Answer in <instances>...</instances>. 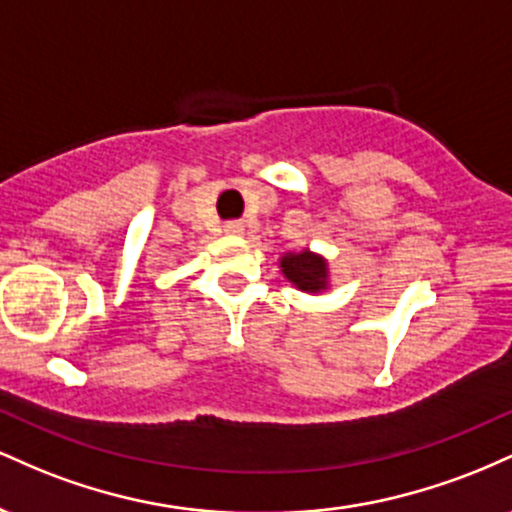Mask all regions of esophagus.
I'll list each match as a JSON object with an SVG mask.
<instances>
[{"label":"esophagus","mask_w":512,"mask_h":512,"mask_svg":"<svg viewBox=\"0 0 512 512\" xmlns=\"http://www.w3.org/2000/svg\"><path fill=\"white\" fill-rule=\"evenodd\" d=\"M243 231L245 226L240 221H228L226 226H223V233H226V236H243Z\"/></svg>","instance_id":"esophagus-1"}]
</instances>
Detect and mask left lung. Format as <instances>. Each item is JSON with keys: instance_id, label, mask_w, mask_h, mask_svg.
<instances>
[{"instance_id": "left-lung-1", "label": "left lung", "mask_w": 512, "mask_h": 512, "mask_svg": "<svg viewBox=\"0 0 512 512\" xmlns=\"http://www.w3.org/2000/svg\"><path fill=\"white\" fill-rule=\"evenodd\" d=\"M279 269L291 281L298 291L303 293H325L332 286L330 262L320 252H313L310 248L305 250H289L279 257Z\"/></svg>"}]
</instances>
